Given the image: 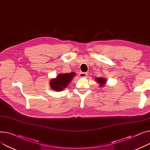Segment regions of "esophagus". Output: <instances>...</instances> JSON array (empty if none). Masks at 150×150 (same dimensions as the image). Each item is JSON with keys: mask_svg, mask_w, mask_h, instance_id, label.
<instances>
[{"mask_svg": "<svg viewBox=\"0 0 150 150\" xmlns=\"http://www.w3.org/2000/svg\"><path fill=\"white\" fill-rule=\"evenodd\" d=\"M80 76L81 77V78H85L86 76V75H87V74L86 73H83V72H81V73H80Z\"/></svg>", "mask_w": 150, "mask_h": 150, "instance_id": "34e87169", "label": "esophagus"}]
</instances>
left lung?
Returning <instances> with one entry per match:
<instances>
[{
  "mask_svg": "<svg viewBox=\"0 0 150 150\" xmlns=\"http://www.w3.org/2000/svg\"><path fill=\"white\" fill-rule=\"evenodd\" d=\"M94 78L96 79L97 83H98L99 87H100L101 88L102 87H105V86H106L107 81H108L106 78H104V77H95Z\"/></svg>",
  "mask_w": 150,
  "mask_h": 150,
  "instance_id": "left-lung-1",
  "label": "left lung"
}]
</instances>
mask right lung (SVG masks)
Returning a JSON list of instances; mask_svg holds the SVG:
<instances>
[{
  "instance_id": "1",
  "label": "right lung",
  "mask_w": 150,
  "mask_h": 150,
  "mask_svg": "<svg viewBox=\"0 0 150 150\" xmlns=\"http://www.w3.org/2000/svg\"><path fill=\"white\" fill-rule=\"evenodd\" d=\"M75 72L59 74L56 78H52L49 83L51 89L56 91H61L66 88L74 77Z\"/></svg>"
}]
</instances>
